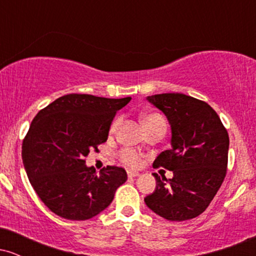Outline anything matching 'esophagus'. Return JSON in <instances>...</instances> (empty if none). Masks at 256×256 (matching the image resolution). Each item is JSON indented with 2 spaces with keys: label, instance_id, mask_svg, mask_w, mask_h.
I'll list each match as a JSON object with an SVG mask.
<instances>
[{
  "label": "esophagus",
  "instance_id": "34e87169",
  "mask_svg": "<svg viewBox=\"0 0 256 256\" xmlns=\"http://www.w3.org/2000/svg\"><path fill=\"white\" fill-rule=\"evenodd\" d=\"M128 178H134V177H137V176H140V173L136 171H128Z\"/></svg>",
  "mask_w": 256,
  "mask_h": 256
}]
</instances>
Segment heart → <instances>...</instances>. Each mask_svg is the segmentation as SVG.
<instances>
[{
	"label": "heart",
	"mask_w": 256,
	"mask_h": 256,
	"mask_svg": "<svg viewBox=\"0 0 256 256\" xmlns=\"http://www.w3.org/2000/svg\"><path fill=\"white\" fill-rule=\"evenodd\" d=\"M142 122L143 124H144L146 128H149V126H152L155 124H165L166 125V122L165 119H164L162 116H160V114L158 113H150V114H146L142 118ZM120 122V119H116V122H113V126H112V131H114L116 128V126L119 125ZM120 158H122V161L126 165L131 166V167H137L140 165V162H142V156H140L138 152H136L134 150H132V149H122V152H120Z\"/></svg>",
	"instance_id": "obj_1"
}]
</instances>
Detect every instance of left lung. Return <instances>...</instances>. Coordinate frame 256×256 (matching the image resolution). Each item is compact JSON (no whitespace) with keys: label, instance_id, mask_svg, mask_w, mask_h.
I'll return each mask as SVG.
<instances>
[{"label":"left lung","instance_id":"obj_1","mask_svg":"<svg viewBox=\"0 0 256 256\" xmlns=\"http://www.w3.org/2000/svg\"><path fill=\"white\" fill-rule=\"evenodd\" d=\"M171 125V149L158 154L152 166L173 172L156 179L144 202L158 216L183 222L204 213L222 186L228 168V134L210 104L184 94L146 98Z\"/></svg>","mask_w":256,"mask_h":256}]
</instances>
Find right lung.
I'll return each instance as SVG.
<instances>
[{
    "label": "right lung",
    "mask_w": 256,
    "mask_h": 256,
    "mask_svg": "<svg viewBox=\"0 0 256 256\" xmlns=\"http://www.w3.org/2000/svg\"><path fill=\"white\" fill-rule=\"evenodd\" d=\"M130 100L70 94L32 120L22 142V162L32 188L52 213L88 220L113 201L128 179L126 171L107 166L96 174L94 167L85 165V156L107 140L116 112Z\"/></svg>",
    "instance_id": "1"
}]
</instances>
